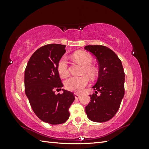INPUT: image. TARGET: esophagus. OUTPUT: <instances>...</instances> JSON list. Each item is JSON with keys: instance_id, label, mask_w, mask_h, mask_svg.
Returning <instances> with one entry per match:
<instances>
[{"instance_id": "1", "label": "esophagus", "mask_w": 149, "mask_h": 149, "mask_svg": "<svg viewBox=\"0 0 149 149\" xmlns=\"http://www.w3.org/2000/svg\"><path fill=\"white\" fill-rule=\"evenodd\" d=\"M74 96L75 97V99H79V98L81 97V95L80 94H78V93H74Z\"/></svg>"}]
</instances>
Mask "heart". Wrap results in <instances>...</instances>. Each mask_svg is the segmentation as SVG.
<instances>
[{
    "label": "heart",
    "instance_id": "1",
    "mask_svg": "<svg viewBox=\"0 0 149 149\" xmlns=\"http://www.w3.org/2000/svg\"><path fill=\"white\" fill-rule=\"evenodd\" d=\"M74 59L77 62L84 65V73L86 74L91 77H95L96 75V70L91 64L93 62V58L91 55L87 52L80 51L77 52L74 55ZM57 70L59 75L62 77H66L68 74V63L67 58L62 56L58 62ZM89 78L85 75L81 77L72 76L65 80V86L67 89L71 91L80 92L84 89L89 84Z\"/></svg>",
    "mask_w": 149,
    "mask_h": 149
}]
</instances>
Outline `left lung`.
I'll return each instance as SVG.
<instances>
[{
  "mask_svg": "<svg viewBox=\"0 0 149 149\" xmlns=\"http://www.w3.org/2000/svg\"><path fill=\"white\" fill-rule=\"evenodd\" d=\"M85 49L95 56L99 66V77L92 87L95 91L90 95L91 100L85 107V112L93 122H107L116 114L124 96L125 74L122 62L105 46L88 45Z\"/></svg>",
  "mask_w": 149,
  "mask_h": 149,
  "instance_id": "8db88e82",
  "label": "left lung"
}]
</instances>
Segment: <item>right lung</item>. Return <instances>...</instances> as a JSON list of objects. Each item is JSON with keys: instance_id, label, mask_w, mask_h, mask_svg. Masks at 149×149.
Segmentation results:
<instances>
[{"instance_id": "1", "label": "right lung", "mask_w": 149, "mask_h": 149, "mask_svg": "<svg viewBox=\"0 0 149 149\" xmlns=\"http://www.w3.org/2000/svg\"><path fill=\"white\" fill-rule=\"evenodd\" d=\"M65 45L50 44L39 48L30 58L24 74L25 92L35 114L42 122L60 124L70 116L69 108L75 100L72 92L61 90L58 62L65 52Z\"/></svg>"}]
</instances>
